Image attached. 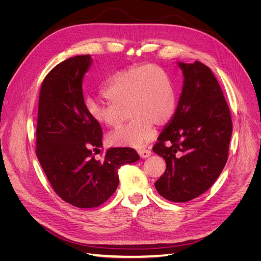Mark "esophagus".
I'll list each match as a JSON object with an SVG mask.
<instances>
[{"label":"esophagus","mask_w":261,"mask_h":261,"mask_svg":"<svg viewBox=\"0 0 261 261\" xmlns=\"http://www.w3.org/2000/svg\"><path fill=\"white\" fill-rule=\"evenodd\" d=\"M138 154L141 158H143V159H146V158L151 155V151H150V150H148V149H139L138 150Z\"/></svg>","instance_id":"1"}]
</instances>
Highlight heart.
<instances>
[{"mask_svg": "<svg viewBox=\"0 0 261 261\" xmlns=\"http://www.w3.org/2000/svg\"><path fill=\"white\" fill-rule=\"evenodd\" d=\"M106 103L94 99L86 101L87 112L92 120L107 127H116L126 120L130 122L110 134L112 146L141 147L152 137L153 124L163 125L174 113L175 92L168 75L153 65L134 66L115 73L102 88Z\"/></svg>", "mask_w": 261, "mask_h": 261, "instance_id": "obj_1", "label": "heart"}]
</instances>
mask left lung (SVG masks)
Listing matches in <instances>:
<instances>
[{
  "instance_id": "obj_1",
  "label": "left lung",
  "mask_w": 261,
  "mask_h": 261,
  "mask_svg": "<svg viewBox=\"0 0 261 261\" xmlns=\"http://www.w3.org/2000/svg\"><path fill=\"white\" fill-rule=\"evenodd\" d=\"M184 84L176 111L158 137L153 152L167 163L154 186L163 198L186 202L215 183L227 161L232 118L211 69L177 62Z\"/></svg>"
}]
</instances>
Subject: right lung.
I'll list each match as a JSON object with an SVG mask.
<instances>
[{
	"mask_svg": "<svg viewBox=\"0 0 261 261\" xmlns=\"http://www.w3.org/2000/svg\"><path fill=\"white\" fill-rule=\"evenodd\" d=\"M92 59L77 55L58 64L45 76L39 96L36 153L52 188L78 208H94L116 191L118 169L139 160L133 148H110L103 160L102 128L87 112L84 75Z\"/></svg>",
	"mask_w": 261,
	"mask_h": 261,
	"instance_id": "1",
	"label": "right lung"
}]
</instances>
